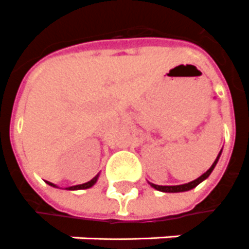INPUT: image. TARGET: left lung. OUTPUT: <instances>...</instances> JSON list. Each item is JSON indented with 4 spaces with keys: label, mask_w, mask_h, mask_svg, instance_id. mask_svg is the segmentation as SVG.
Masks as SVG:
<instances>
[{
    "label": "left lung",
    "mask_w": 249,
    "mask_h": 249,
    "mask_svg": "<svg viewBox=\"0 0 249 249\" xmlns=\"http://www.w3.org/2000/svg\"><path fill=\"white\" fill-rule=\"evenodd\" d=\"M220 154H221V151L218 153L216 161L213 162V165L209 167V170H206L201 177H198L197 179H195V181H192V182H188V184H184V185H176V186H160V185L151 184V186H153L154 189L160 190V192H166V193H177V192H186V190L193 189V188H196V186L200 184V182H202L204 179H206V178L211 176V173L213 172V169H214V166H216V163H217L218 161V158H220Z\"/></svg>",
    "instance_id": "1"
}]
</instances>
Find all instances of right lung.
<instances>
[{"instance_id": "1", "label": "right lung", "mask_w": 249, "mask_h": 249, "mask_svg": "<svg viewBox=\"0 0 249 249\" xmlns=\"http://www.w3.org/2000/svg\"><path fill=\"white\" fill-rule=\"evenodd\" d=\"M98 177H99V176L93 177L91 181H88V182H86V184L76 185V186H71V188H68V189H70V190H77V189H87V188H91V186H92V185L95 184L96 181H98ZM47 182H48V181H47ZM48 184L51 185V186H54V185L51 184V182H48Z\"/></svg>"}]
</instances>
